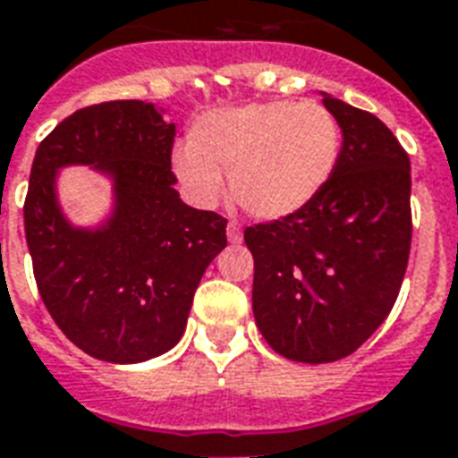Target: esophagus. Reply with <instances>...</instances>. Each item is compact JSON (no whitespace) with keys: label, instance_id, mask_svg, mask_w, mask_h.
<instances>
[{"label":"esophagus","instance_id":"obj_1","mask_svg":"<svg viewBox=\"0 0 458 458\" xmlns=\"http://www.w3.org/2000/svg\"><path fill=\"white\" fill-rule=\"evenodd\" d=\"M228 240L233 244L242 242V230H240V225H237V223H230L228 225Z\"/></svg>","mask_w":458,"mask_h":458}]
</instances>
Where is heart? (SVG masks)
I'll use <instances>...</instances> for the list:
<instances>
[{
  "mask_svg": "<svg viewBox=\"0 0 458 458\" xmlns=\"http://www.w3.org/2000/svg\"><path fill=\"white\" fill-rule=\"evenodd\" d=\"M178 147L173 168L187 194L208 207L230 192L259 221H285L311 204L333 175L340 128L316 102H264L211 111Z\"/></svg>",
  "mask_w": 458,
  "mask_h": 458,
  "instance_id": "heart-1",
  "label": "heart"
}]
</instances>
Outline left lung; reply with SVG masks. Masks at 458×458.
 Wrapping results in <instances>:
<instances>
[{"label":"left lung","mask_w":458,"mask_h":458,"mask_svg":"<svg viewBox=\"0 0 458 458\" xmlns=\"http://www.w3.org/2000/svg\"><path fill=\"white\" fill-rule=\"evenodd\" d=\"M342 147L323 192L244 230L254 318L278 354L330 363L361 347L397 301L411 250V164L387 125L327 92Z\"/></svg>","instance_id":"obj_1"}]
</instances>
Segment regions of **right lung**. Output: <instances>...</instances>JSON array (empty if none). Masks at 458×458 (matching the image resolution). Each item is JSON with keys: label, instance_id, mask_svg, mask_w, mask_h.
Listing matches in <instances>:
<instances>
[{"label": "right lung", "instance_id": "add662e5", "mask_svg": "<svg viewBox=\"0 0 458 458\" xmlns=\"http://www.w3.org/2000/svg\"><path fill=\"white\" fill-rule=\"evenodd\" d=\"M175 123L140 99L75 111L38 147L25 197V240L39 297L75 347L140 363L185 333L194 290L228 244L225 218L175 190ZM89 165L112 182L110 216L75 226L58 204L61 167Z\"/></svg>", "mask_w": 458, "mask_h": 458}]
</instances>
